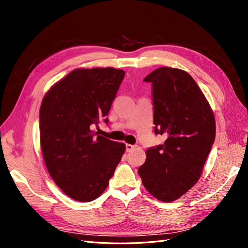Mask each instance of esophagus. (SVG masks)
Wrapping results in <instances>:
<instances>
[{
    "label": "esophagus",
    "instance_id": "34e87169",
    "mask_svg": "<svg viewBox=\"0 0 248 248\" xmlns=\"http://www.w3.org/2000/svg\"><path fill=\"white\" fill-rule=\"evenodd\" d=\"M137 148V145H130V144H126V151L127 152H130L132 151L133 149Z\"/></svg>",
    "mask_w": 248,
    "mask_h": 248
}]
</instances>
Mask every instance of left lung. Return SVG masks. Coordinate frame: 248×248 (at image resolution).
Returning <instances> with one entry per match:
<instances>
[{
  "label": "left lung",
  "instance_id": "obj_1",
  "mask_svg": "<svg viewBox=\"0 0 248 248\" xmlns=\"http://www.w3.org/2000/svg\"><path fill=\"white\" fill-rule=\"evenodd\" d=\"M144 80L152 84L154 131L167 140L147 150L139 175L153 197L172 202L199 180L215 140V119L206 97L186 71L161 67Z\"/></svg>",
  "mask_w": 248,
  "mask_h": 248
}]
</instances>
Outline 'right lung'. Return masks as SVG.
I'll return each instance as SVG.
<instances>
[{"instance_id": "right-lung-1", "label": "right lung", "mask_w": 248, "mask_h": 248, "mask_svg": "<svg viewBox=\"0 0 248 248\" xmlns=\"http://www.w3.org/2000/svg\"><path fill=\"white\" fill-rule=\"evenodd\" d=\"M124 70L76 69L44 96L39 112L44 162L55 183L69 198L91 202L106 190L125 152L123 142L91 129L107 118Z\"/></svg>"}]
</instances>
